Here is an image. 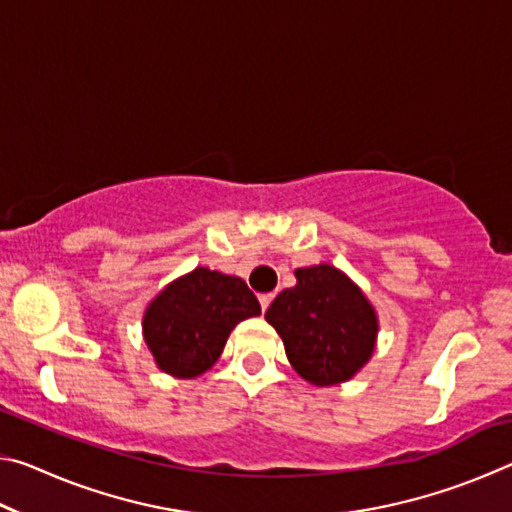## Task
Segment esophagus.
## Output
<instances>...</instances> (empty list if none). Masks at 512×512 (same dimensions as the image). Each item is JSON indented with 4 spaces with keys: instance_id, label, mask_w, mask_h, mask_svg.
Returning <instances> with one entry per match:
<instances>
[{
    "instance_id": "1",
    "label": "esophagus",
    "mask_w": 512,
    "mask_h": 512,
    "mask_svg": "<svg viewBox=\"0 0 512 512\" xmlns=\"http://www.w3.org/2000/svg\"><path fill=\"white\" fill-rule=\"evenodd\" d=\"M271 300H273V293H262V296H259V305H262V311L268 309V305H271Z\"/></svg>"
}]
</instances>
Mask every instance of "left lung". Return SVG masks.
I'll list each match as a JSON object with an SVG mask.
<instances>
[{
	"label": "left lung",
	"mask_w": 512,
	"mask_h": 512,
	"mask_svg": "<svg viewBox=\"0 0 512 512\" xmlns=\"http://www.w3.org/2000/svg\"><path fill=\"white\" fill-rule=\"evenodd\" d=\"M264 318L284 343L291 368L311 386L352 379L377 348L379 316L348 273L332 264L296 268Z\"/></svg>",
	"instance_id": "1"
}]
</instances>
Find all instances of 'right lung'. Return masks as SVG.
Segmentation results:
<instances>
[{
  "label": "right lung",
  "mask_w": 512,
  "mask_h": 512,
  "mask_svg": "<svg viewBox=\"0 0 512 512\" xmlns=\"http://www.w3.org/2000/svg\"><path fill=\"white\" fill-rule=\"evenodd\" d=\"M259 314L262 307L241 277L196 266L146 305L142 336L162 372L194 379L219 361L232 329Z\"/></svg>",
  "instance_id": "right-lung-1"
}]
</instances>
